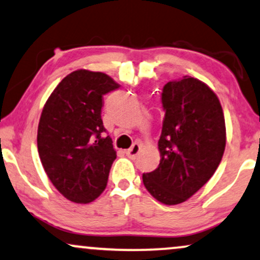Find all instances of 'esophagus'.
I'll list each match as a JSON object with an SVG mask.
<instances>
[{"mask_svg":"<svg viewBox=\"0 0 260 260\" xmlns=\"http://www.w3.org/2000/svg\"><path fill=\"white\" fill-rule=\"evenodd\" d=\"M140 149H141V145H140V143L135 142V143H134V145H133V147L127 149L125 153H126V155L130 156V158H136V156L139 155Z\"/></svg>","mask_w":260,"mask_h":260,"instance_id":"34e87169","label":"esophagus"}]
</instances>
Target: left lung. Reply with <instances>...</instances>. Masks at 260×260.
<instances>
[{
	"instance_id": "obj_1",
	"label": "left lung",
	"mask_w": 260,
	"mask_h": 260,
	"mask_svg": "<svg viewBox=\"0 0 260 260\" xmlns=\"http://www.w3.org/2000/svg\"><path fill=\"white\" fill-rule=\"evenodd\" d=\"M165 118L158 148L160 164L143 174V184L165 205L184 203L212 177L225 149V120L214 91L184 76L166 83Z\"/></svg>"
}]
</instances>
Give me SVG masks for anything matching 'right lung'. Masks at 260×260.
Wrapping results in <instances>:
<instances>
[{
  "mask_svg": "<svg viewBox=\"0 0 260 260\" xmlns=\"http://www.w3.org/2000/svg\"><path fill=\"white\" fill-rule=\"evenodd\" d=\"M119 88L110 76L77 70L57 84L44 105L37 147L44 171L70 201L89 204L107 185L117 153L101 119L104 95Z\"/></svg>",
  "mask_w": 260,
  "mask_h": 260,
  "instance_id": "right-lung-1",
  "label": "right lung"
}]
</instances>
